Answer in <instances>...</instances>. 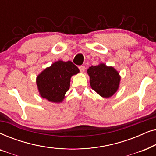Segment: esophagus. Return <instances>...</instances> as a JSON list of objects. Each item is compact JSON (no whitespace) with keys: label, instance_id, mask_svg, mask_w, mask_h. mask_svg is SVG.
<instances>
[{"label":"esophagus","instance_id":"obj_1","mask_svg":"<svg viewBox=\"0 0 156 156\" xmlns=\"http://www.w3.org/2000/svg\"><path fill=\"white\" fill-rule=\"evenodd\" d=\"M79 69H80L81 72H84L85 71V69H86V68H85L84 66L81 65V66H80V67H79Z\"/></svg>","mask_w":156,"mask_h":156}]
</instances>
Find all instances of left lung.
Listing matches in <instances>:
<instances>
[{
  "mask_svg": "<svg viewBox=\"0 0 156 156\" xmlns=\"http://www.w3.org/2000/svg\"><path fill=\"white\" fill-rule=\"evenodd\" d=\"M87 73L90 77L91 88L101 97H112L118 89L120 76L114 67L100 64L89 67Z\"/></svg>",
  "mask_w": 156,
  "mask_h": 156,
  "instance_id": "left-lung-1",
  "label": "left lung"
}]
</instances>
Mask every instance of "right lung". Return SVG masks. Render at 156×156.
Instances as JSON below:
<instances>
[{"mask_svg": "<svg viewBox=\"0 0 156 156\" xmlns=\"http://www.w3.org/2000/svg\"><path fill=\"white\" fill-rule=\"evenodd\" d=\"M79 72L78 67L71 61L53 63L37 77L41 97L52 102H61L69 89L70 78Z\"/></svg>", "mask_w": 156, "mask_h": 156, "instance_id": "1", "label": "right lung"}]
</instances>
